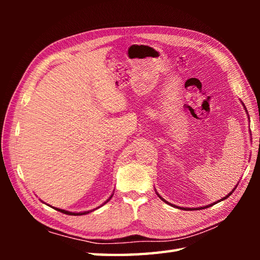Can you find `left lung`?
Masks as SVG:
<instances>
[{"mask_svg":"<svg viewBox=\"0 0 260 260\" xmlns=\"http://www.w3.org/2000/svg\"><path fill=\"white\" fill-rule=\"evenodd\" d=\"M242 105H244V104H242ZM235 190H236V187H235V189L233 190V192H234ZM233 192H230L228 196H225V197H223V198L221 199V200H219L218 202H220V201H222V200H224V199H227V198H228L229 196H231V194H233ZM157 196H158V198H159V199H162V201H164V202H167L168 204H171V203H169L168 201H165V200H164V199H163V198H162L161 196H159V194H157ZM214 203H217V202H214ZM214 203H213V204H214ZM213 204H210V206H208V207H211V206H213ZM171 206H173V204H171ZM174 207H176V206H174ZM208 207H203V208H194V209H192V208H180V207H176V208H180V209H182V210H196V209H199V210H200V209H204V208H208Z\"/></svg>","mask_w":260,"mask_h":260,"instance_id":"obj_1","label":"left lung"}]
</instances>
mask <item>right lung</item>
Returning a JSON list of instances; mask_svg holds the SVG:
<instances>
[{
  "label": "right lung",
  "instance_id": "add662e5",
  "mask_svg": "<svg viewBox=\"0 0 260 260\" xmlns=\"http://www.w3.org/2000/svg\"><path fill=\"white\" fill-rule=\"evenodd\" d=\"M113 197V196H112ZM112 197H110L108 200L105 202V203H107L110 199H112ZM104 203V204H105ZM99 208V207H98ZM56 210H58V211H60V212H62V213H64V214H69V215H82V214H87V213H89V212H91V211H85V212H70V211H66V210H62V209H58V208H54Z\"/></svg>",
  "mask_w": 260,
  "mask_h": 260
}]
</instances>
